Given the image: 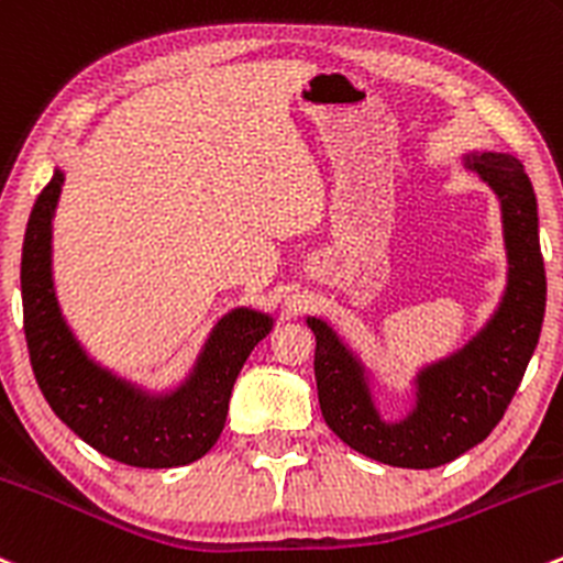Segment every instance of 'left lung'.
<instances>
[{"label":"left lung","mask_w":563,"mask_h":563,"mask_svg":"<svg viewBox=\"0 0 563 563\" xmlns=\"http://www.w3.org/2000/svg\"><path fill=\"white\" fill-rule=\"evenodd\" d=\"M466 167L475 169L501 202L510 262L507 291L470 345L418 375L416 407L405 421H383L361 361L329 323L307 318L316 334L323 421L345 445L380 464L431 470L483 442L505 416L540 340L548 283L529 175L507 153H470Z\"/></svg>","instance_id":"1"}]
</instances>
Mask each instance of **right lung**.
<instances>
[{
	"mask_svg": "<svg viewBox=\"0 0 563 563\" xmlns=\"http://www.w3.org/2000/svg\"><path fill=\"white\" fill-rule=\"evenodd\" d=\"M64 175L56 169L26 223L21 256L23 331L34 377L51 410L108 459L142 470L191 464L216 445L242 364L269 334L264 312L232 310L218 321L188 380L147 394L86 356L58 310L51 272V221Z\"/></svg>",
	"mask_w": 563,
	"mask_h": 563,
	"instance_id": "obj_1",
	"label": "right lung"
}]
</instances>
